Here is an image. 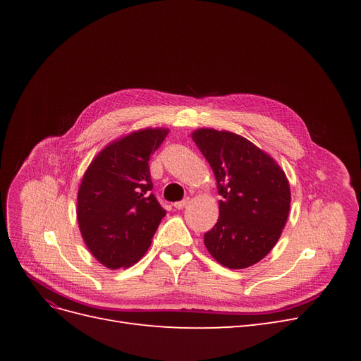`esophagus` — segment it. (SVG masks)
<instances>
[{
	"mask_svg": "<svg viewBox=\"0 0 361 361\" xmlns=\"http://www.w3.org/2000/svg\"><path fill=\"white\" fill-rule=\"evenodd\" d=\"M190 203V199H183V200H180V202H176V203H173V206L176 207V209H183L185 206H187Z\"/></svg>",
	"mask_w": 361,
	"mask_h": 361,
	"instance_id": "1",
	"label": "esophagus"
}]
</instances>
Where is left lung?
<instances>
[{"label":"left lung","instance_id":"obj_1","mask_svg":"<svg viewBox=\"0 0 361 361\" xmlns=\"http://www.w3.org/2000/svg\"><path fill=\"white\" fill-rule=\"evenodd\" d=\"M216 179L220 218L204 233L212 257L231 269L257 264L279 241L290 207L286 174L247 138L227 130L192 133Z\"/></svg>","mask_w":361,"mask_h":361}]
</instances>
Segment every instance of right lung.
<instances>
[{
  "label": "right lung",
  "instance_id": "obj_1",
  "mask_svg": "<svg viewBox=\"0 0 361 361\" xmlns=\"http://www.w3.org/2000/svg\"><path fill=\"white\" fill-rule=\"evenodd\" d=\"M169 129H141L106 146L78 191V224L92 255L110 269L143 256L166 215L152 194L149 161Z\"/></svg>",
  "mask_w": 361,
  "mask_h": 361
}]
</instances>
